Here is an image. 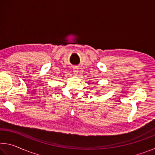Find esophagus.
Returning <instances> with one entry per match:
<instances>
[{
	"instance_id": "1",
	"label": "esophagus",
	"mask_w": 155,
	"mask_h": 155,
	"mask_svg": "<svg viewBox=\"0 0 155 155\" xmlns=\"http://www.w3.org/2000/svg\"><path fill=\"white\" fill-rule=\"evenodd\" d=\"M78 68L77 67H73V73H74V75H77L78 74Z\"/></svg>"
}]
</instances>
